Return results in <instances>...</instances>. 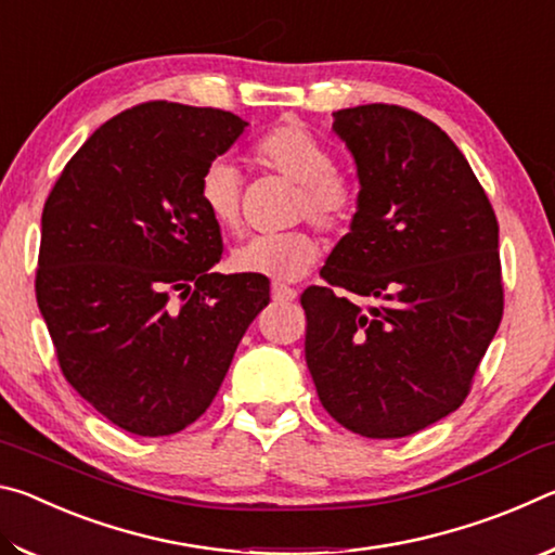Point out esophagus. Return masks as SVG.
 <instances>
[{
    "instance_id": "esophagus-1",
    "label": "esophagus",
    "mask_w": 555,
    "mask_h": 555,
    "mask_svg": "<svg viewBox=\"0 0 555 555\" xmlns=\"http://www.w3.org/2000/svg\"><path fill=\"white\" fill-rule=\"evenodd\" d=\"M271 298L279 300V304H288V300L296 298V288L286 284H271Z\"/></svg>"
}]
</instances>
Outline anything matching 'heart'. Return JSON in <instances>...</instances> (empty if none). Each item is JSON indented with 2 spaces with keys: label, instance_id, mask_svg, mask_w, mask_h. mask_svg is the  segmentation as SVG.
<instances>
[{
  "label": "heart",
  "instance_id": "heart-1",
  "mask_svg": "<svg viewBox=\"0 0 555 555\" xmlns=\"http://www.w3.org/2000/svg\"><path fill=\"white\" fill-rule=\"evenodd\" d=\"M261 168L296 183L294 220H311L318 230L340 234L350 228L360 195L357 188L335 171V158L321 139L298 121H284L264 134L255 146ZM198 201L205 215L224 232L240 230L242 222V176L224 158H215L198 178ZM321 242L308 230L257 234L232 251V267L242 274L274 281L306 276L321 259Z\"/></svg>",
  "mask_w": 555,
  "mask_h": 555
}]
</instances>
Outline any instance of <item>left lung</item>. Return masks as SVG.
Here are the masks:
<instances>
[{
	"mask_svg": "<svg viewBox=\"0 0 555 555\" xmlns=\"http://www.w3.org/2000/svg\"><path fill=\"white\" fill-rule=\"evenodd\" d=\"M333 117L360 205L325 284L300 294L306 364L337 424L403 438L460 409L500 327V224L463 152L424 115L374 102Z\"/></svg>",
	"mask_w": 555,
	"mask_h": 555,
	"instance_id": "8db88e82",
	"label": "left lung"
}]
</instances>
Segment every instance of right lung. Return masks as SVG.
I'll return each instance as SVG.
<instances>
[{
	"label": "right lung",
	"mask_w": 555,
	"mask_h": 555,
	"mask_svg": "<svg viewBox=\"0 0 555 555\" xmlns=\"http://www.w3.org/2000/svg\"><path fill=\"white\" fill-rule=\"evenodd\" d=\"M247 127L224 109L144 102L95 129L41 215L36 300L63 377L134 436L201 418L269 279L218 274L220 228L198 201L203 168Z\"/></svg>",
	"instance_id": "right-lung-1"
}]
</instances>
